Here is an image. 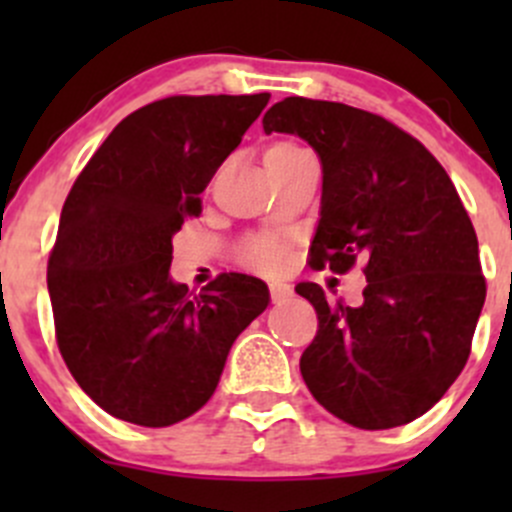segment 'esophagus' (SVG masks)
<instances>
[{
  "label": "esophagus",
  "instance_id": "esophagus-1",
  "mask_svg": "<svg viewBox=\"0 0 512 512\" xmlns=\"http://www.w3.org/2000/svg\"><path fill=\"white\" fill-rule=\"evenodd\" d=\"M270 297H272V302H285L287 297H292V287L285 285V282H272Z\"/></svg>",
  "mask_w": 512,
  "mask_h": 512
}]
</instances>
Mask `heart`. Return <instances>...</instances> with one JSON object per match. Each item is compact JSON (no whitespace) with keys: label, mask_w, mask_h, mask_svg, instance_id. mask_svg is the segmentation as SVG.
<instances>
[{"label":"heart","mask_w":512,"mask_h":512,"mask_svg":"<svg viewBox=\"0 0 512 512\" xmlns=\"http://www.w3.org/2000/svg\"><path fill=\"white\" fill-rule=\"evenodd\" d=\"M297 151L299 148L294 143H275L272 148H267L265 158H280ZM242 262L262 272H277L285 262V247L277 240H270V237H257V240H250L242 247Z\"/></svg>","instance_id":"1"}]
</instances>
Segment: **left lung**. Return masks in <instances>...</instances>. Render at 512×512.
Returning a JSON list of instances; mask_svg holds the SVG:
<instances>
[{
	"instance_id": "8db88e82",
	"label": "left lung",
	"mask_w": 512,
	"mask_h": 512,
	"mask_svg": "<svg viewBox=\"0 0 512 512\" xmlns=\"http://www.w3.org/2000/svg\"><path fill=\"white\" fill-rule=\"evenodd\" d=\"M262 128L299 136L322 160L312 265L347 272L364 262L359 307L314 282L294 287L319 319L299 359L304 384L356 428L404 426L446 394L471 354L485 302L471 218L443 165L376 113L289 96Z\"/></svg>"
}]
</instances>
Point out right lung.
I'll list each match as a JSON object with an SVG mask.
<instances>
[{
  "label": "right lung",
  "mask_w": 512,
  "mask_h": 512,
  "mask_svg": "<svg viewBox=\"0 0 512 512\" xmlns=\"http://www.w3.org/2000/svg\"><path fill=\"white\" fill-rule=\"evenodd\" d=\"M270 94L170 96L123 118L76 178L46 285L56 342L106 414L163 428L203 409L232 342L270 304L262 280L200 294L170 277L173 235Z\"/></svg>",
  "instance_id": "obj_1"
}]
</instances>
